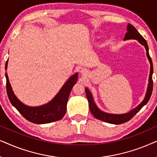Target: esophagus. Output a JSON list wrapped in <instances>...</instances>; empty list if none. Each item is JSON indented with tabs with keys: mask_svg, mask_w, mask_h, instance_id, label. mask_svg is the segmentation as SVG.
Here are the masks:
<instances>
[{
	"mask_svg": "<svg viewBox=\"0 0 157 157\" xmlns=\"http://www.w3.org/2000/svg\"><path fill=\"white\" fill-rule=\"evenodd\" d=\"M86 71L84 70V69H81V73H82V74H86Z\"/></svg>",
	"mask_w": 157,
	"mask_h": 157,
	"instance_id": "obj_1",
	"label": "esophagus"
}]
</instances>
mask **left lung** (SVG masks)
Returning <instances> with one entry per match:
<instances>
[{"instance_id": "left-lung-1", "label": "left lung", "mask_w": 157, "mask_h": 157, "mask_svg": "<svg viewBox=\"0 0 157 157\" xmlns=\"http://www.w3.org/2000/svg\"><path fill=\"white\" fill-rule=\"evenodd\" d=\"M129 39H134L137 40L140 43L141 45H143L145 47L146 51H147V56L148 59H149L150 63V74L149 78V84H148L147 94H146L144 99L141 103L139 106H137L136 108L132 109L129 112L123 113V114H113V113H109L104 112L101 111L96 106L95 102H94L93 96L89 89L86 88L85 91L86 94L87 99L89 101V109L92 114L97 119H99L101 121L107 122L109 124H121L125 122L129 121L131 119H132L134 115H136L142 107L147 104L149 101L150 97H151L152 94V90H153V80H152V74H153V63L151 57H150L149 53V47H148L147 42L146 40L142 37V36L139 33L138 31L133 26L132 24L128 23L127 25V33L125 34V37L124 38V40H129Z\"/></svg>"}]
</instances>
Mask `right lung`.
<instances>
[{"instance_id":"1","label":"right lung","mask_w":157,"mask_h":157,"mask_svg":"<svg viewBox=\"0 0 157 157\" xmlns=\"http://www.w3.org/2000/svg\"><path fill=\"white\" fill-rule=\"evenodd\" d=\"M8 61L6 63V70L7 69ZM6 78V90L10 103L19 111V113L32 123L42 124L61 120L66 112V105L72 88L78 79V74L71 76L60 90L57 95L48 104L42 106L32 107L23 104L15 96L11 86L8 80L7 73Z\"/></svg>"}]
</instances>
